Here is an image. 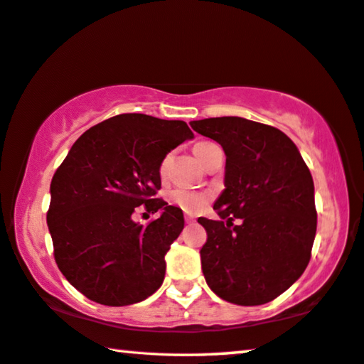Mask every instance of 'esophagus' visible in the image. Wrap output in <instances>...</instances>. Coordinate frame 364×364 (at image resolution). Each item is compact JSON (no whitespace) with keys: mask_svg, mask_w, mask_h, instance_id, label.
Segmentation results:
<instances>
[{"mask_svg":"<svg viewBox=\"0 0 364 364\" xmlns=\"http://www.w3.org/2000/svg\"><path fill=\"white\" fill-rule=\"evenodd\" d=\"M184 221H186L188 224H191V223H196V218H194V216H191V215H186V216H184Z\"/></svg>","mask_w":364,"mask_h":364,"instance_id":"obj_1","label":"esophagus"}]
</instances>
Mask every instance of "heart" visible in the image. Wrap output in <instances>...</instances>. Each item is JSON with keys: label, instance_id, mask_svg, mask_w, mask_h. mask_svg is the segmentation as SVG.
I'll list each match as a JSON object with an SVG mask.
<instances>
[{"label": "heart", "instance_id": "heart-1", "mask_svg": "<svg viewBox=\"0 0 364 364\" xmlns=\"http://www.w3.org/2000/svg\"><path fill=\"white\" fill-rule=\"evenodd\" d=\"M210 141H200L194 146V153L197 156V159L202 161L205 149H207ZM168 157H165L161 164V173H165V170L168 167ZM171 202L178 205L181 210L188 211V213H199L200 210L207 207V203L210 202V194L208 193H200V191H191V189H176L171 193Z\"/></svg>", "mask_w": 364, "mask_h": 364}]
</instances>
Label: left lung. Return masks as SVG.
Here are the masks:
<instances>
[{
  "mask_svg": "<svg viewBox=\"0 0 364 364\" xmlns=\"http://www.w3.org/2000/svg\"><path fill=\"white\" fill-rule=\"evenodd\" d=\"M226 154L221 220L207 230L202 270L211 291L239 306H261L299 279L310 261L316 210L314 180L299 149L282 130L243 117L189 122ZM239 219L240 225L232 221Z\"/></svg>",
  "mask_w": 364,
  "mask_h": 364,
  "instance_id": "obj_1",
  "label": "left lung"
}]
</instances>
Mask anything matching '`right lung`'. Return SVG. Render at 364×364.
<instances>
[{
    "instance_id": "1",
    "label": "right lung",
    "mask_w": 364,
    "mask_h": 364,
    "mask_svg": "<svg viewBox=\"0 0 364 364\" xmlns=\"http://www.w3.org/2000/svg\"><path fill=\"white\" fill-rule=\"evenodd\" d=\"M184 121L127 113L90 127L50 183L48 226L60 272L103 306H130L161 288L165 255L184 228L181 208L156 199L161 164L191 140ZM162 210L143 227L136 207Z\"/></svg>"
}]
</instances>
